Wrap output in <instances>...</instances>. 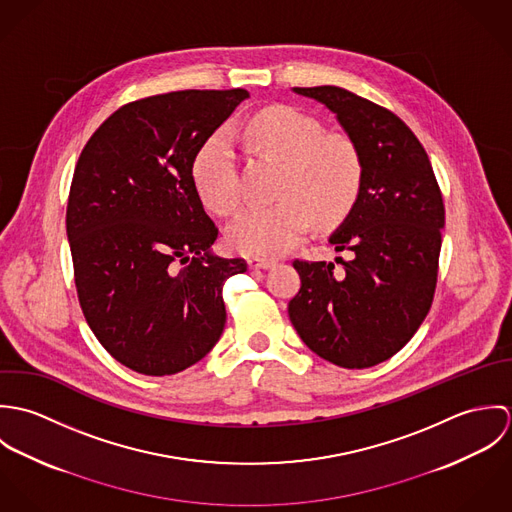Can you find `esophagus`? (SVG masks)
Returning a JSON list of instances; mask_svg holds the SVG:
<instances>
[{"instance_id": "esophagus-1", "label": "esophagus", "mask_w": 512, "mask_h": 512, "mask_svg": "<svg viewBox=\"0 0 512 512\" xmlns=\"http://www.w3.org/2000/svg\"><path fill=\"white\" fill-rule=\"evenodd\" d=\"M276 262L274 260H268V258H250L248 260V266L252 268V270H268V268H272Z\"/></svg>"}]
</instances>
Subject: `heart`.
<instances>
[{
	"instance_id": "obj_1",
	"label": "heart",
	"mask_w": 512,
	"mask_h": 512,
	"mask_svg": "<svg viewBox=\"0 0 512 512\" xmlns=\"http://www.w3.org/2000/svg\"><path fill=\"white\" fill-rule=\"evenodd\" d=\"M238 138L256 153L282 161L280 201L250 207L228 226V244L248 256H280L303 238L311 222L333 226L353 209L363 185V159L343 134L288 106H270L250 116ZM193 181L203 203L230 215L240 205L238 171L226 136L209 140L193 163Z\"/></svg>"
}]
</instances>
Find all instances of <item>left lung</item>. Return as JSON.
Here are the masks:
<instances>
[{
	"label": "left lung",
	"instance_id": "8db88e82",
	"mask_svg": "<svg viewBox=\"0 0 512 512\" xmlns=\"http://www.w3.org/2000/svg\"><path fill=\"white\" fill-rule=\"evenodd\" d=\"M335 114L363 159L361 193L329 236L349 260L301 262L288 305L301 341L343 368L396 355L426 319L438 282L445 209L426 149L390 110L339 86L293 88Z\"/></svg>",
	"mask_w": 512,
	"mask_h": 512
}]
</instances>
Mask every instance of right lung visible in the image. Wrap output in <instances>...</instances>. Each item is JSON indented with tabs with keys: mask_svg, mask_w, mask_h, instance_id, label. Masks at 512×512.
<instances>
[{
	"mask_svg": "<svg viewBox=\"0 0 512 512\" xmlns=\"http://www.w3.org/2000/svg\"><path fill=\"white\" fill-rule=\"evenodd\" d=\"M244 88L179 90L130 102L88 140L74 167L67 236L82 313L124 366L165 376L220 339L222 286L246 272L213 252L219 236L193 163Z\"/></svg>",
	"mask_w": 512,
	"mask_h": 512,
	"instance_id": "obj_1",
	"label": "right lung"
}]
</instances>
